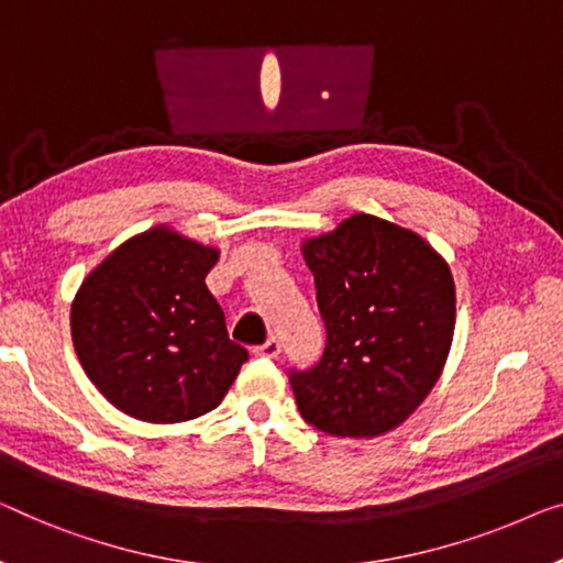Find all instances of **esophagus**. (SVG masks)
Returning a JSON list of instances; mask_svg holds the SVG:
<instances>
[{"label":"esophagus","mask_w":563,"mask_h":563,"mask_svg":"<svg viewBox=\"0 0 563 563\" xmlns=\"http://www.w3.org/2000/svg\"><path fill=\"white\" fill-rule=\"evenodd\" d=\"M253 354H255V356H263V358H275V356L280 354V341L273 335V339H267V341L263 343V346L253 349Z\"/></svg>","instance_id":"obj_1"}]
</instances>
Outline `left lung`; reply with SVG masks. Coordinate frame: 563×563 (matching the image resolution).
<instances>
[{"label": "left lung", "mask_w": 563, "mask_h": 563, "mask_svg": "<svg viewBox=\"0 0 563 563\" xmlns=\"http://www.w3.org/2000/svg\"><path fill=\"white\" fill-rule=\"evenodd\" d=\"M325 323L323 358L290 372L298 412L333 438L391 432L438 384L455 333L450 265L417 232L351 214L300 245Z\"/></svg>", "instance_id": "obj_1"}]
</instances>
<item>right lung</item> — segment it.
I'll return each instance as SVG.
<instances>
[{
  "label": "right lung",
  "mask_w": 563,
  "mask_h": 563,
  "mask_svg": "<svg viewBox=\"0 0 563 563\" xmlns=\"http://www.w3.org/2000/svg\"><path fill=\"white\" fill-rule=\"evenodd\" d=\"M220 250L169 224L133 234L93 267L70 306L75 354L123 415L174 424L220 405L247 351L207 290Z\"/></svg>",
  "instance_id": "obj_1"
}]
</instances>
